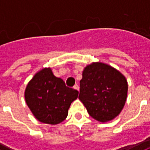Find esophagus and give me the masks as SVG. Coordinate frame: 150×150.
Returning a JSON list of instances; mask_svg holds the SVG:
<instances>
[{
    "label": "esophagus",
    "mask_w": 150,
    "mask_h": 150,
    "mask_svg": "<svg viewBox=\"0 0 150 150\" xmlns=\"http://www.w3.org/2000/svg\"><path fill=\"white\" fill-rule=\"evenodd\" d=\"M73 88H74V89H75V90H77V91H79V86L77 84L75 85Z\"/></svg>",
    "instance_id": "obj_1"
}]
</instances>
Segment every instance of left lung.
<instances>
[{
  "label": "left lung",
  "instance_id": "8db88e82",
  "mask_svg": "<svg viewBox=\"0 0 150 150\" xmlns=\"http://www.w3.org/2000/svg\"><path fill=\"white\" fill-rule=\"evenodd\" d=\"M128 88L125 76L116 68L100 61L93 62L82 71L79 99L93 118L104 123L120 114Z\"/></svg>",
  "mask_w": 150,
  "mask_h": 150
}]
</instances>
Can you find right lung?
Returning <instances> with one entry per match:
<instances>
[{
  "label": "right lung",
  "instance_id": "1",
  "mask_svg": "<svg viewBox=\"0 0 150 150\" xmlns=\"http://www.w3.org/2000/svg\"><path fill=\"white\" fill-rule=\"evenodd\" d=\"M78 95L79 92L66 86L50 68L36 72L25 90V100L34 117L42 123L54 125L65 120Z\"/></svg>",
  "mask_w": 150,
  "mask_h": 150
}]
</instances>
